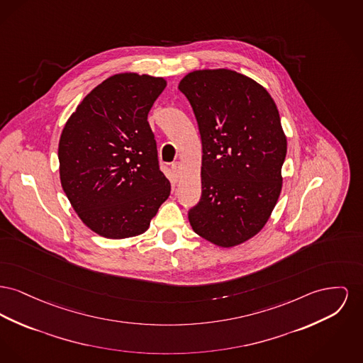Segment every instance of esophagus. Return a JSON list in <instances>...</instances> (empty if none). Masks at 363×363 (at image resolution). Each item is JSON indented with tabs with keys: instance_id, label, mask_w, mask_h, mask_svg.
<instances>
[{
	"instance_id": "obj_1",
	"label": "esophagus",
	"mask_w": 363,
	"mask_h": 363,
	"mask_svg": "<svg viewBox=\"0 0 363 363\" xmlns=\"http://www.w3.org/2000/svg\"><path fill=\"white\" fill-rule=\"evenodd\" d=\"M171 169H172V171H174L175 177H177V178H179V175H181V169H182V164H181L179 162H177V163H172Z\"/></svg>"
}]
</instances>
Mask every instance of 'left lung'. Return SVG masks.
I'll return each mask as SVG.
<instances>
[{"instance_id": "8db88e82", "label": "left lung", "mask_w": 363, "mask_h": 363, "mask_svg": "<svg viewBox=\"0 0 363 363\" xmlns=\"http://www.w3.org/2000/svg\"><path fill=\"white\" fill-rule=\"evenodd\" d=\"M178 89L201 135V199L189 211L194 233L230 248L257 235L282 188L286 137L277 106L254 79L232 69H197Z\"/></svg>"}]
</instances>
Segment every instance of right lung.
Here are the masks:
<instances>
[{
  "instance_id": "1",
  "label": "right lung",
  "mask_w": 363,
  "mask_h": 363,
  "mask_svg": "<svg viewBox=\"0 0 363 363\" xmlns=\"http://www.w3.org/2000/svg\"><path fill=\"white\" fill-rule=\"evenodd\" d=\"M164 78L116 74L96 86L68 118L59 141L60 181L86 226L106 238L148 230L170 196L159 169L148 113Z\"/></svg>"
}]
</instances>
